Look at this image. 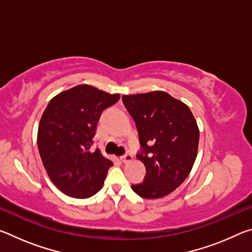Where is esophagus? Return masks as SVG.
I'll return each mask as SVG.
<instances>
[{
  "instance_id": "1",
  "label": "esophagus",
  "mask_w": 252,
  "mask_h": 252,
  "mask_svg": "<svg viewBox=\"0 0 252 252\" xmlns=\"http://www.w3.org/2000/svg\"><path fill=\"white\" fill-rule=\"evenodd\" d=\"M121 160H122L123 162H130V161L133 160V156L130 155V153H126L125 156L121 157Z\"/></svg>"
}]
</instances>
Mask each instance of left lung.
Returning a JSON list of instances; mask_svg holds the SVG:
<instances>
[{"label": "left lung", "mask_w": 252, "mask_h": 252, "mask_svg": "<svg viewBox=\"0 0 252 252\" xmlns=\"http://www.w3.org/2000/svg\"><path fill=\"white\" fill-rule=\"evenodd\" d=\"M123 104L138 129L146 167L144 181L131 188L140 197L171 193L189 176L197 158L199 127L189 106L163 91L123 95Z\"/></svg>", "instance_id": "8db88e82"}]
</instances>
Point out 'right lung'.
I'll list each match as a JSON object with an SVG mask.
<instances>
[{
  "instance_id": "add662e5",
  "label": "right lung",
  "mask_w": 252,
  "mask_h": 252,
  "mask_svg": "<svg viewBox=\"0 0 252 252\" xmlns=\"http://www.w3.org/2000/svg\"><path fill=\"white\" fill-rule=\"evenodd\" d=\"M120 99L80 84L49 102L37 130V148L49 178L63 193L85 199L103 187L113 162L90 148L101 113Z\"/></svg>"
}]
</instances>
